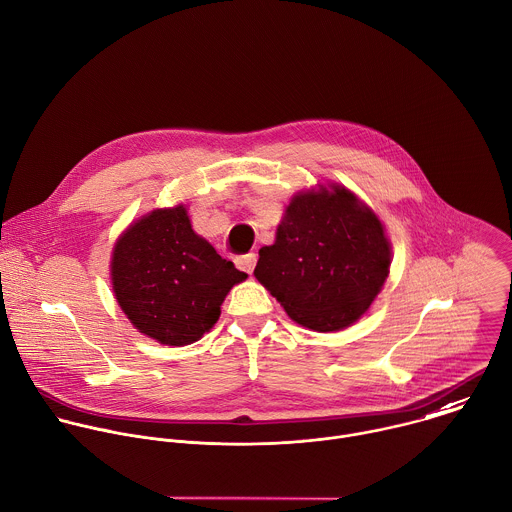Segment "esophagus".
<instances>
[{"mask_svg": "<svg viewBox=\"0 0 512 512\" xmlns=\"http://www.w3.org/2000/svg\"><path fill=\"white\" fill-rule=\"evenodd\" d=\"M255 263H257V255H255V253L239 255V257L235 259V265H237L239 269L247 271V273H253V269H255Z\"/></svg>", "mask_w": 512, "mask_h": 512, "instance_id": "esophagus-1", "label": "esophagus"}]
</instances>
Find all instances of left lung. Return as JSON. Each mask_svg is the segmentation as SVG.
<instances>
[{"mask_svg":"<svg viewBox=\"0 0 512 512\" xmlns=\"http://www.w3.org/2000/svg\"><path fill=\"white\" fill-rule=\"evenodd\" d=\"M388 273L390 243L380 219L344 187L299 193L255 267L287 315L313 331L358 321Z\"/></svg>","mask_w":512,"mask_h":512,"instance_id":"8db88e82","label":"left lung"}]
</instances>
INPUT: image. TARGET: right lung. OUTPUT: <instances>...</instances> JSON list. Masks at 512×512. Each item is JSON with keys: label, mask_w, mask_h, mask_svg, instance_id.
<instances>
[{"label": "right lung", "mask_w": 512, "mask_h": 512, "mask_svg": "<svg viewBox=\"0 0 512 512\" xmlns=\"http://www.w3.org/2000/svg\"><path fill=\"white\" fill-rule=\"evenodd\" d=\"M112 287L130 323L166 346H187L209 331L221 303L247 273L199 237L183 205L156 209L114 245Z\"/></svg>", "instance_id": "obj_1"}]
</instances>
